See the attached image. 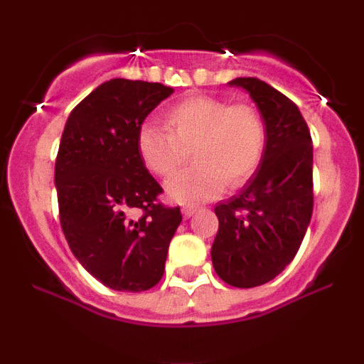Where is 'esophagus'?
Listing matches in <instances>:
<instances>
[{"label":"esophagus","mask_w":364,"mask_h":364,"mask_svg":"<svg viewBox=\"0 0 364 364\" xmlns=\"http://www.w3.org/2000/svg\"><path fill=\"white\" fill-rule=\"evenodd\" d=\"M183 217H185V219H190V217H193V214L196 212V207H191V205H186V207H183Z\"/></svg>","instance_id":"esophagus-1"}]
</instances>
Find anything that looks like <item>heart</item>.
Returning a JSON list of instances; mask_svg holds the SVG:
<instances>
[{
  "instance_id": "b5f03b06",
  "label": "heart",
  "mask_w": 364,
  "mask_h": 364,
  "mask_svg": "<svg viewBox=\"0 0 364 364\" xmlns=\"http://www.w3.org/2000/svg\"><path fill=\"white\" fill-rule=\"evenodd\" d=\"M171 132L144 124L136 149L145 168L171 176L193 150V168L166 183V195L181 205L205 202L229 186H241L260 168L267 149V127L260 112L208 95H191L166 114Z\"/></svg>"
}]
</instances>
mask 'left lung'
<instances>
[{"label":"left lung","instance_id":"left-lung-1","mask_svg":"<svg viewBox=\"0 0 364 364\" xmlns=\"http://www.w3.org/2000/svg\"><path fill=\"white\" fill-rule=\"evenodd\" d=\"M229 85L248 92L267 127L260 168L215 207L212 263L224 282L246 289L272 281L301 246L313 212V145L298 106L281 92L253 77Z\"/></svg>","mask_w":364,"mask_h":364}]
</instances>
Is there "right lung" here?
I'll list each match as a JSON object with an SVG mask.
<instances>
[{
    "mask_svg": "<svg viewBox=\"0 0 364 364\" xmlns=\"http://www.w3.org/2000/svg\"><path fill=\"white\" fill-rule=\"evenodd\" d=\"M173 92L112 78L75 107L63 129L54 168L61 229L83 269L109 289L156 286L181 224L179 207L157 203L162 188L136 149L141 123Z\"/></svg>",
    "mask_w": 364,
    "mask_h": 364,
    "instance_id": "obj_1",
    "label": "right lung"
}]
</instances>
